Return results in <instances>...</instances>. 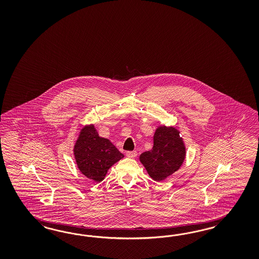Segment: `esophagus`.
I'll use <instances>...</instances> for the list:
<instances>
[{"mask_svg":"<svg viewBox=\"0 0 259 259\" xmlns=\"http://www.w3.org/2000/svg\"><path fill=\"white\" fill-rule=\"evenodd\" d=\"M126 156L128 157H130V158H134V157H136L138 156V153H137L136 151H133V152H127V153H126Z\"/></svg>","mask_w":259,"mask_h":259,"instance_id":"esophagus-1","label":"esophagus"}]
</instances>
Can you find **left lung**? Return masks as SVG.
Here are the masks:
<instances>
[{"mask_svg": "<svg viewBox=\"0 0 259 259\" xmlns=\"http://www.w3.org/2000/svg\"><path fill=\"white\" fill-rule=\"evenodd\" d=\"M186 157V146L181 132L174 126H157L153 148L142 153L140 161L150 178L162 181L177 172Z\"/></svg>", "mask_w": 259, "mask_h": 259, "instance_id": "obj_1", "label": "left lung"}]
</instances>
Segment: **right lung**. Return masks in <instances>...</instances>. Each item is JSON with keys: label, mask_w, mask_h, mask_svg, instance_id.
I'll return each instance as SVG.
<instances>
[{"label": "right lung", "mask_w": 259, "mask_h": 259, "mask_svg": "<svg viewBox=\"0 0 259 259\" xmlns=\"http://www.w3.org/2000/svg\"><path fill=\"white\" fill-rule=\"evenodd\" d=\"M73 153L78 170L95 182L103 181L110 168L124 157L109 140L99 136L92 123L80 128Z\"/></svg>", "instance_id": "obj_1"}]
</instances>
